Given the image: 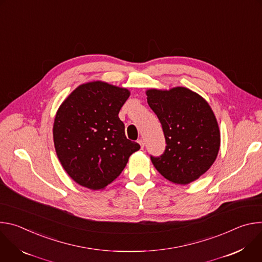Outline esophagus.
<instances>
[{
  "label": "esophagus",
  "mask_w": 262,
  "mask_h": 262,
  "mask_svg": "<svg viewBox=\"0 0 262 262\" xmlns=\"http://www.w3.org/2000/svg\"><path fill=\"white\" fill-rule=\"evenodd\" d=\"M138 142H139V144H140V146H141V148H142V149H143V148H144V141H143V140H142V139H140V140H139V141H138Z\"/></svg>",
  "instance_id": "34e87169"
}]
</instances>
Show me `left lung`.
<instances>
[{
    "label": "left lung",
    "mask_w": 262,
    "mask_h": 262,
    "mask_svg": "<svg viewBox=\"0 0 262 262\" xmlns=\"http://www.w3.org/2000/svg\"><path fill=\"white\" fill-rule=\"evenodd\" d=\"M165 135L162 156H150L157 170L176 184L198 179L213 164L220 149V130L212 110L196 92L176 87L146 92Z\"/></svg>",
    "instance_id": "8db88e82"
}]
</instances>
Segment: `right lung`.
Listing matches in <instances>:
<instances>
[{
  "label": "right lung",
  "mask_w": 262,
  "mask_h": 262,
  "mask_svg": "<svg viewBox=\"0 0 262 262\" xmlns=\"http://www.w3.org/2000/svg\"><path fill=\"white\" fill-rule=\"evenodd\" d=\"M129 91L103 82L83 84L60 105L54 122L58 159L77 183L103 189L140 149L125 136L119 111Z\"/></svg>",
  "instance_id": "1"
}]
</instances>
